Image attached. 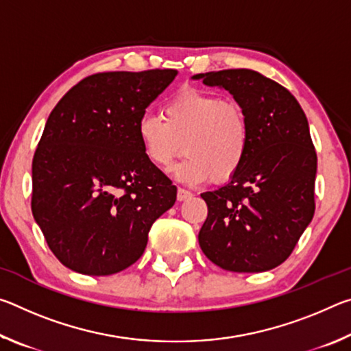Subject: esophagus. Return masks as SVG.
I'll return each mask as SVG.
<instances>
[{
    "mask_svg": "<svg viewBox=\"0 0 351 351\" xmlns=\"http://www.w3.org/2000/svg\"><path fill=\"white\" fill-rule=\"evenodd\" d=\"M192 197H193V195H192V192H189V190L178 189V195H176L178 201H186V199H190Z\"/></svg>",
    "mask_w": 351,
    "mask_h": 351,
    "instance_id": "esophagus-1",
    "label": "esophagus"
}]
</instances>
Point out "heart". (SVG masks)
<instances>
[{"mask_svg":"<svg viewBox=\"0 0 351 351\" xmlns=\"http://www.w3.org/2000/svg\"><path fill=\"white\" fill-rule=\"evenodd\" d=\"M164 121L144 114L136 134L148 162L167 171L180 156L186 159L175 169L176 180L187 184L224 182L237 175L246 161L251 130L241 110L218 94L184 90L162 110Z\"/></svg>","mask_w":351,"mask_h":351,"instance_id":"b5f03b06","label":"heart"}]
</instances>
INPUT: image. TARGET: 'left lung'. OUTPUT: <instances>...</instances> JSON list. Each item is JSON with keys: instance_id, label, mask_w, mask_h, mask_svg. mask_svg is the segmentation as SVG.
<instances>
[{"instance_id": "obj_1", "label": "left lung", "mask_w": 351, "mask_h": 351, "mask_svg": "<svg viewBox=\"0 0 351 351\" xmlns=\"http://www.w3.org/2000/svg\"><path fill=\"white\" fill-rule=\"evenodd\" d=\"M245 111L251 145L226 186L201 193L209 213L198 234L206 257L234 272L276 268L314 215L317 156L304 110L287 88L252 69L197 74Z\"/></svg>"}]
</instances>
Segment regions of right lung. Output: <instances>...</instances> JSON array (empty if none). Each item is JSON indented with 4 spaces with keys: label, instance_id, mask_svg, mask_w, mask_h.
Segmentation results:
<instances>
[{
    "label": "right lung",
    "instance_id": "right-lung-1",
    "mask_svg": "<svg viewBox=\"0 0 351 351\" xmlns=\"http://www.w3.org/2000/svg\"><path fill=\"white\" fill-rule=\"evenodd\" d=\"M178 75L114 71L83 79L47 117L32 161V215L56 257L75 272L111 276L145 251L176 187L148 162L136 125Z\"/></svg>",
    "mask_w": 351,
    "mask_h": 351
}]
</instances>
